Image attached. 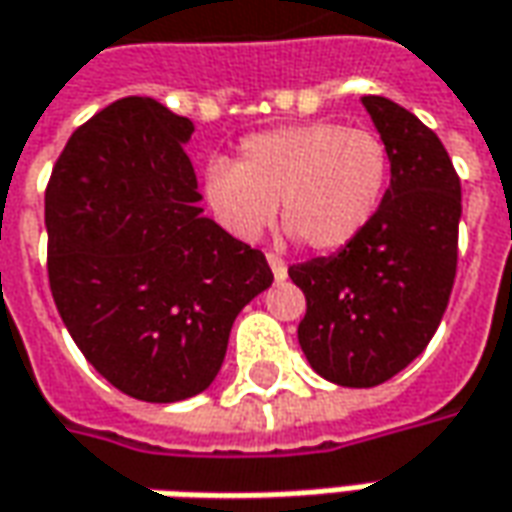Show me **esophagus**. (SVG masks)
I'll use <instances>...</instances> for the list:
<instances>
[{"instance_id": "obj_1", "label": "esophagus", "mask_w": 512, "mask_h": 512, "mask_svg": "<svg viewBox=\"0 0 512 512\" xmlns=\"http://www.w3.org/2000/svg\"><path fill=\"white\" fill-rule=\"evenodd\" d=\"M269 266L271 271H274V280H285L288 277V266H285V260L280 255H274V252H269Z\"/></svg>"}]
</instances>
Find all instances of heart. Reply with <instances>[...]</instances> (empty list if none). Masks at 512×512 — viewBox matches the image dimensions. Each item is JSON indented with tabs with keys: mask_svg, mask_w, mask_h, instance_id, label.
Returning <instances> with one entry per match:
<instances>
[{
	"mask_svg": "<svg viewBox=\"0 0 512 512\" xmlns=\"http://www.w3.org/2000/svg\"><path fill=\"white\" fill-rule=\"evenodd\" d=\"M389 145L370 128L300 123L241 142V159L212 156L204 196L221 227L257 241L280 204L285 229L316 252L342 249L373 221L389 182Z\"/></svg>",
	"mask_w": 512,
	"mask_h": 512,
	"instance_id": "obj_1",
	"label": "heart"
}]
</instances>
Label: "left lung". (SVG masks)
I'll return each mask as SVG.
<instances>
[{
    "label": "left lung",
    "mask_w": 512,
    "mask_h": 512,
    "mask_svg": "<svg viewBox=\"0 0 512 512\" xmlns=\"http://www.w3.org/2000/svg\"><path fill=\"white\" fill-rule=\"evenodd\" d=\"M364 106L392 159L384 201L342 252L288 269L305 294L302 353L356 389L389 381L431 342L457 277L462 212L460 176L429 125L387 97Z\"/></svg>",
    "instance_id": "1"
}]
</instances>
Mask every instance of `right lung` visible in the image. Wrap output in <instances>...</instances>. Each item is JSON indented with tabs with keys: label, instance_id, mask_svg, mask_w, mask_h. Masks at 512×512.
Returning <instances> with one entry per match:
<instances>
[{
	"label": "right lung",
	"instance_id": "obj_1",
	"mask_svg": "<svg viewBox=\"0 0 512 512\" xmlns=\"http://www.w3.org/2000/svg\"><path fill=\"white\" fill-rule=\"evenodd\" d=\"M196 128L123 97L69 137L44 193L47 274L97 373L148 403L210 387L235 316L274 280L266 255L201 215Z\"/></svg>",
	"mask_w": 512,
	"mask_h": 512
}]
</instances>
